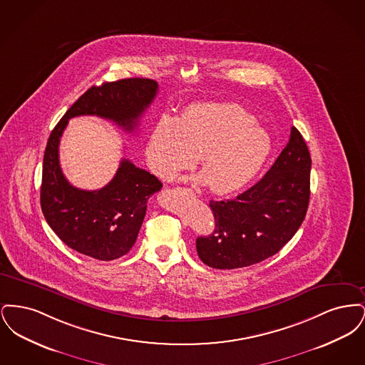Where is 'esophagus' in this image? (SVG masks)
<instances>
[{"instance_id":"1","label":"esophagus","mask_w":365,"mask_h":365,"mask_svg":"<svg viewBox=\"0 0 365 365\" xmlns=\"http://www.w3.org/2000/svg\"><path fill=\"white\" fill-rule=\"evenodd\" d=\"M183 191H186V192H189V194H192V190H190V189H182Z\"/></svg>"}]
</instances>
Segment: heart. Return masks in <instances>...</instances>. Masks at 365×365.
I'll return each mask as SVG.
<instances>
[{"label": "heart", "instance_id": "1", "mask_svg": "<svg viewBox=\"0 0 365 365\" xmlns=\"http://www.w3.org/2000/svg\"><path fill=\"white\" fill-rule=\"evenodd\" d=\"M271 152V138L242 106L200 103L187 106L176 119L163 118L146 143L148 165L160 179H174L189 168L194 156L201 174L219 195L241 190L256 175Z\"/></svg>", "mask_w": 365, "mask_h": 365}]
</instances>
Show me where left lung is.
Returning a JSON list of instances; mask_svg holds the SVG:
<instances>
[{
    "label": "left lung",
    "mask_w": 365,
    "mask_h": 365,
    "mask_svg": "<svg viewBox=\"0 0 365 365\" xmlns=\"http://www.w3.org/2000/svg\"><path fill=\"white\" fill-rule=\"evenodd\" d=\"M311 165L308 146L292 127L289 143L261 180L234 200L209 202L215 230L197 238L198 257L212 268L234 269L277 255L305 219Z\"/></svg>",
    "instance_id": "obj_1"
}]
</instances>
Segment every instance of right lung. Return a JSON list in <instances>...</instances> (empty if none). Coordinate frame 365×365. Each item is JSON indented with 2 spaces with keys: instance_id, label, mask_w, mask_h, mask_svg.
<instances>
[{
  "instance_id": "obj_1",
  "label": "right lung",
  "mask_w": 365,
  "mask_h": 365,
  "mask_svg": "<svg viewBox=\"0 0 365 365\" xmlns=\"http://www.w3.org/2000/svg\"><path fill=\"white\" fill-rule=\"evenodd\" d=\"M152 79L128 78L90 87L53 128L43 156L41 208L56 235L71 249L97 259H119L134 246L148 200L163 187L155 175L123 158L113 179L100 190L73 187L61 171L60 138L75 116H98L125 131H134L139 118L156 97Z\"/></svg>"
}]
</instances>
